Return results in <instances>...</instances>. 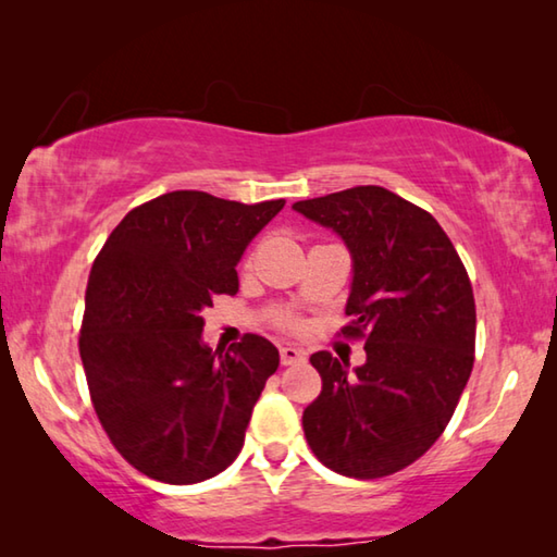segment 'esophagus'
Segmentation results:
<instances>
[{"label": "esophagus", "mask_w": 557, "mask_h": 557, "mask_svg": "<svg viewBox=\"0 0 557 557\" xmlns=\"http://www.w3.org/2000/svg\"><path fill=\"white\" fill-rule=\"evenodd\" d=\"M280 361L282 366H295L305 361V351H299L297 346H282L280 348Z\"/></svg>", "instance_id": "obj_1"}]
</instances>
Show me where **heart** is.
I'll return each mask as SVG.
<instances>
[{
	"label": "heart",
	"instance_id": "obj_1",
	"mask_svg": "<svg viewBox=\"0 0 557 557\" xmlns=\"http://www.w3.org/2000/svg\"><path fill=\"white\" fill-rule=\"evenodd\" d=\"M272 322H275L277 326H282V329H297L299 326V322L292 314H287V312H277L275 317H272Z\"/></svg>",
	"mask_w": 557,
	"mask_h": 557
}]
</instances>
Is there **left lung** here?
Segmentation results:
<instances>
[{
  "label": "left lung",
  "instance_id": "1",
  "mask_svg": "<svg viewBox=\"0 0 557 557\" xmlns=\"http://www.w3.org/2000/svg\"><path fill=\"white\" fill-rule=\"evenodd\" d=\"M292 209L334 228L354 256L344 338L354 371L309 356L322 393L301 414L309 447L336 474L381 479L410 467L455 414L474 366L476 307L467 268L432 215L383 186H354Z\"/></svg>",
  "mask_w": 557,
  "mask_h": 557
}]
</instances>
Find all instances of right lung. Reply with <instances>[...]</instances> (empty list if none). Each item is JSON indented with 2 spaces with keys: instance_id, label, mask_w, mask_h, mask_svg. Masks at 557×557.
<instances>
[{
  "instance_id": "add662e5",
  "label": "right lung",
  "mask_w": 557,
  "mask_h": 557,
  "mask_svg": "<svg viewBox=\"0 0 557 557\" xmlns=\"http://www.w3.org/2000/svg\"><path fill=\"white\" fill-rule=\"evenodd\" d=\"M282 206L169 191L132 209L92 262L78 336L90 400L112 447L149 479L203 482L243 449L280 354L258 334L213 354L201 312L238 292L245 245Z\"/></svg>"
}]
</instances>
